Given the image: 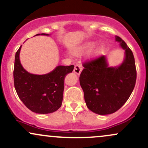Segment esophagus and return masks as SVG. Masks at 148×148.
<instances>
[{
    "label": "esophagus",
    "instance_id": "1",
    "mask_svg": "<svg viewBox=\"0 0 148 148\" xmlns=\"http://www.w3.org/2000/svg\"><path fill=\"white\" fill-rule=\"evenodd\" d=\"M81 70H82V67H81V65H80V64H75V66H74V73H76V74L79 75V74H81Z\"/></svg>",
    "mask_w": 148,
    "mask_h": 148
}]
</instances>
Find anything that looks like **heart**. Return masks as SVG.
Masks as SVG:
<instances>
[{"instance_id": "obj_1", "label": "heart", "mask_w": 148, "mask_h": 148, "mask_svg": "<svg viewBox=\"0 0 148 148\" xmlns=\"http://www.w3.org/2000/svg\"><path fill=\"white\" fill-rule=\"evenodd\" d=\"M93 44L92 43H87L86 44V45L83 46L82 47H81V50L83 51H86V50H89L90 49H91L92 47H93Z\"/></svg>"}]
</instances>
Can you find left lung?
<instances>
[{"mask_svg":"<svg viewBox=\"0 0 148 148\" xmlns=\"http://www.w3.org/2000/svg\"><path fill=\"white\" fill-rule=\"evenodd\" d=\"M125 50V58L118 67H108L106 57L100 56L84 62L80 85L87 107L99 115H108L120 109L129 99L136 81V69L132 50L120 37H115Z\"/></svg>","mask_w":148,"mask_h":148,"instance_id":"1","label":"left lung"}]
</instances>
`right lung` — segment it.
I'll list each match as a JSON object with an SVG mask.
<instances>
[{
	"label": "right lung",
	"instance_id": "right-lung-1",
	"mask_svg": "<svg viewBox=\"0 0 148 148\" xmlns=\"http://www.w3.org/2000/svg\"><path fill=\"white\" fill-rule=\"evenodd\" d=\"M21 47L16 52L13 72L14 88L18 97L35 113L46 114L56 111L62 105L64 78L72 72L74 66H58L52 72L43 75L30 74L20 62Z\"/></svg>",
	"mask_w": 148,
	"mask_h": 148
}]
</instances>
